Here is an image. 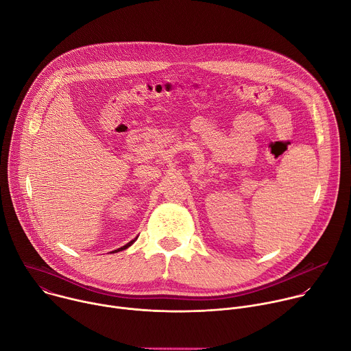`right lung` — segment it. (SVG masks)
Instances as JSON below:
<instances>
[{
	"instance_id": "add662e5",
	"label": "right lung",
	"mask_w": 351,
	"mask_h": 351,
	"mask_svg": "<svg viewBox=\"0 0 351 351\" xmlns=\"http://www.w3.org/2000/svg\"><path fill=\"white\" fill-rule=\"evenodd\" d=\"M136 240H137V237H136V239H133V240H130L128 244H125L123 247H119L118 250H115V252H111V253H118V252H122V250H126V248H128V247H130Z\"/></svg>"
}]
</instances>
